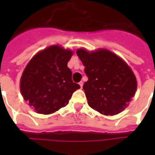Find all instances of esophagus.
I'll return each mask as SVG.
<instances>
[{"instance_id":"34e87169","label":"esophagus","mask_w":155,"mask_h":155,"mask_svg":"<svg viewBox=\"0 0 155 155\" xmlns=\"http://www.w3.org/2000/svg\"><path fill=\"white\" fill-rule=\"evenodd\" d=\"M79 84H80V88H82V87H83V84H84V83H83V81H80V82L79 83Z\"/></svg>"}]
</instances>
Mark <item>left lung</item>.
Returning <instances> with one entry per match:
<instances>
[{
    "label": "left lung",
    "mask_w": 155,
    "mask_h": 155,
    "mask_svg": "<svg viewBox=\"0 0 155 155\" xmlns=\"http://www.w3.org/2000/svg\"><path fill=\"white\" fill-rule=\"evenodd\" d=\"M76 54L88 77L83 86L88 105L106 116L117 115L127 108L137 86L130 66L107 49L80 48Z\"/></svg>",
    "instance_id": "1"
}]
</instances>
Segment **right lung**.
<instances>
[{
  "instance_id": "right-lung-1",
  "label": "right lung",
  "mask_w": 155,
  "mask_h": 155,
  "mask_svg": "<svg viewBox=\"0 0 155 155\" xmlns=\"http://www.w3.org/2000/svg\"><path fill=\"white\" fill-rule=\"evenodd\" d=\"M73 51L52 45L38 52L28 63L20 80L24 100L35 112L51 114L65 107L80 86L73 83L68 68Z\"/></svg>"
}]
</instances>
